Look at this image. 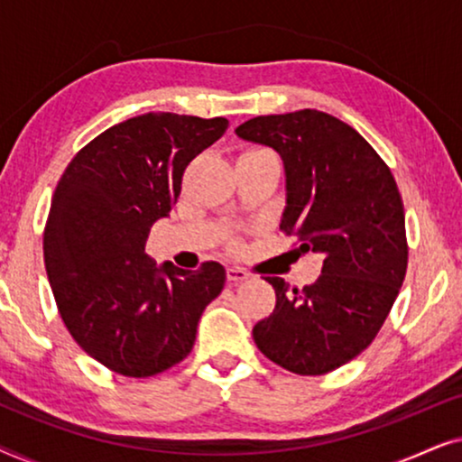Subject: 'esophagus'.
Masks as SVG:
<instances>
[{"mask_svg":"<svg viewBox=\"0 0 462 462\" xmlns=\"http://www.w3.org/2000/svg\"><path fill=\"white\" fill-rule=\"evenodd\" d=\"M248 271H244L242 267H229L226 269V280L231 283H239V282H245L248 280Z\"/></svg>","mask_w":462,"mask_h":462,"instance_id":"1","label":"esophagus"}]
</instances>
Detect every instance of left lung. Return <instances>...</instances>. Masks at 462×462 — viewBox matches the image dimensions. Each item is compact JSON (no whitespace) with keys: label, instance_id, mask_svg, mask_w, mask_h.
<instances>
[{"label":"left lung","instance_id":"1","mask_svg":"<svg viewBox=\"0 0 462 462\" xmlns=\"http://www.w3.org/2000/svg\"><path fill=\"white\" fill-rule=\"evenodd\" d=\"M236 134L280 153V229L300 239V252L324 254L321 275L302 290L264 277L277 302L252 337L282 368L326 374L374 340L400 294L408 267L402 195L365 138L324 111L261 116Z\"/></svg>","mask_w":462,"mask_h":462}]
</instances>
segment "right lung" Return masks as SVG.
Segmentation results:
<instances>
[{"label": "right lung", "instance_id": "1", "mask_svg": "<svg viewBox=\"0 0 462 462\" xmlns=\"http://www.w3.org/2000/svg\"><path fill=\"white\" fill-rule=\"evenodd\" d=\"M225 117L144 113L105 130L69 163L43 231L56 307L81 349L117 374H160L193 349L220 294V263L185 271L144 252L168 218L193 157L225 134Z\"/></svg>", "mask_w": 462, "mask_h": 462}]
</instances>
